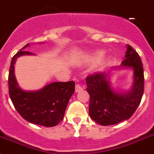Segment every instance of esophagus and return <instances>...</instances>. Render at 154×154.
<instances>
[{
    "instance_id": "esophagus-1",
    "label": "esophagus",
    "mask_w": 154,
    "mask_h": 154,
    "mask_svg": "<svg viewBox=\"0 0 154 154\" xmlns=\"http://www.w3.org/2000/svg\"><path fill=\"white\" fill-rule=\"evenodd\" d=\"M84 90V86L80 85V84H76L75 86V91L77 92V93H78V92H80L81 90Z\"/></svg>"
}]
</instances>
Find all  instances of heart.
I'll return each instance as SVG.
<instances>
[{"label": "heart", "instance_id": "obj_1", "mask_svg": "<svg viewBox=\"0 0 154 154\" xmlns=\"http://www.w3.org/2000/svg\"><path fill=\"white\" fill-rule=\"evenodd\" d=\"M104 54V52L103 51H97L96 52L93 53L90 57V60L91 61H97V60L100 59V57H102Z\"/></svg>", "mask_w": 154, "mask_h": 154}]
</instances>
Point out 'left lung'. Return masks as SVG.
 I'll use <instances>...</instances> for the list:
<instances>
[{"instance_id":"obj_1","label":"left lung","mask_w":154,"mask_h":154,"mask_svg":"<svg viewBox=\"0 0 154 154\" xmlns=\"http://www.w3.org/2000/svg\"><path fill=\"white\" fill-rule=\"evenodd\" d=\"M124 67L134 69V85L129 93H117L110 87L106 72L90 74L86 78L90 95L89 114L101 125H112L130 119L141 101L144 88L142 61L138 53L128 45Z\"/></svg>"}]
</instances>
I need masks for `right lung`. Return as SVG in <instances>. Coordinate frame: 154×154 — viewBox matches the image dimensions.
I'll use <instances>...</instances> for the list:
<instances>
[{"mask_svg": "<svg viewBox=\"0 0 154 154\" xmlns=\"http://www.w3.org/2000/svg\"><path fill=\"white\" fill-rule=\"evenodd\" d=\"M13 57L8 76L9 95L14 107L25 120L45 127H53L62 121L67 103L75 90L74 81L54 82L36 92H26L20 88L14 76L17 57L32 54L23 50Z\"/></svg>", "mask_w": 154, "mask_h": 154, "instance_id": "add662e5", "label": "right lung"}]
</instances>
